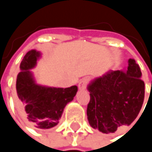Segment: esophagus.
Returning a JSON list of instances; mask_svg holds the SVG:
<instances>
[{
	"label": "esophagus",
	"instance_id": "34e87169",
	"mask_svg": "<svg viewBox=\"0 0 152 152\" xmlns=\"http://www.w3.org/2000/svg\"><path fill=\"white\" fill-rule=\"evenodd\" d=\"M88 83H89V79L88 78H83V79H81L79 81V83H78V88H79V90L85 89L87 87Z\"/></svg>",
	"mask_w": 152,
	"mask_h": 152
}]
</instances>
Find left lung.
<instances>
[{"label":"left lung","mask_w":152,"mask_h":152,"mask_svg":"<svg viewBox=\"0 0 152 152\" xmlns=\"http://www.w3.org/2000/svg\"><path fill=\"white\" fill-rule=\"evenodd\" d=\"M141 76L139 65L129 59L125 71L110 70L91 83L87 118L93 129L111 134L136 120L144 99Z\"/></svg>","instance_id":"1"}]
</instances>
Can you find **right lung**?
Masks as SVG:
<instances>
[{"label":"right lung","mask_w":152,"mask_h":152,"mask_svg":"<svg viewBox=\"0 0 152 152\" xmlns=\"http://www.w3.org/2000/svg\"><path fill=\"white\" fill-rule=\"evenodd\" d=\"M40 56L36 50L29 51L21 64L16 77V103L22 115L37 129H50L59 123L66 105L72 101L77 86L53 88L39 85L30 71Z\"/></svg>","instance_id":"1"}]
</instances>
